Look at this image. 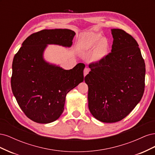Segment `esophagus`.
Listing matches in <instances>:
<instances>
[{
	"label": "esophagus",
	"instance_id": "1",
	"mask_svg": "<svg viewBox=\"0 0 155 155\" xmlns=\"http://www.w3.org/2000/svg\"><path fill=\"white\" fill-rule=\"evenodd\" d=\"M89 71H90V70H89L88 68L85 67V69H84V71H83V74H84V76H86L88 74Z\"/></svg>",
	"mask_w": 155,
	"mask_h": 155
}]
</instances>
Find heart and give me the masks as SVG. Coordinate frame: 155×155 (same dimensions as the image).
<instances>
[{
    "label": "heart",
    "mask_w": 155,
    "mask_h": 155,
    "mask_svg": "<svg viewBox=\"0 0 155 155\" xmlns=\"http://www.w3.org/2000/svg\"><path fill=\"white\" fill-rule=\"evenodd\" d=\"M79 43L83 46L88 49L93 48L97 46L96 52L98 56L105 55L109 48L108 41L97 33H88L85 34L80 39Z\"/></svg>",
    "instance_id": "heart-1"
}]
</instances>
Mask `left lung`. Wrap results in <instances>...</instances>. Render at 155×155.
Instances as JSON below:
<instances>
[{"label": "left lung", "mask_w": 155, "mask_h": 155, "mask_svg": "<svg viewBox=\"0 0 155 155\" xmlns=\"http://www.w3.org/2000/svg\"><path fill=\"white\" fill-rule=\"evenodd\" d=\"M111 31V52L89 64L85 78L89 110L105 123L125 118L141 100L145 88V64L137 41L123 30Z\"/></svg>", "instance_id": "1"}]
</instances>
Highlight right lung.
<instances>
[{
    "instance_id": "1",
    "label": "right lung",
    "mask_w": 155,
    "mask_h": 155,
    "mask_svg": "<svg viewBox=\"0 0 155 155\" xmlns=\"http://www.w3.org/2000/svg\"><path fill=\"white\" fill-rule=\"evenodd\" d=\"M75 35L68 29L34 33L14 56L12 90L21 110L35 122L48 124L58 120L63 112L67 94L83 81V63L64 70L43 58L47 45L70 47Z\"/></svg>"
}]
</instances>
